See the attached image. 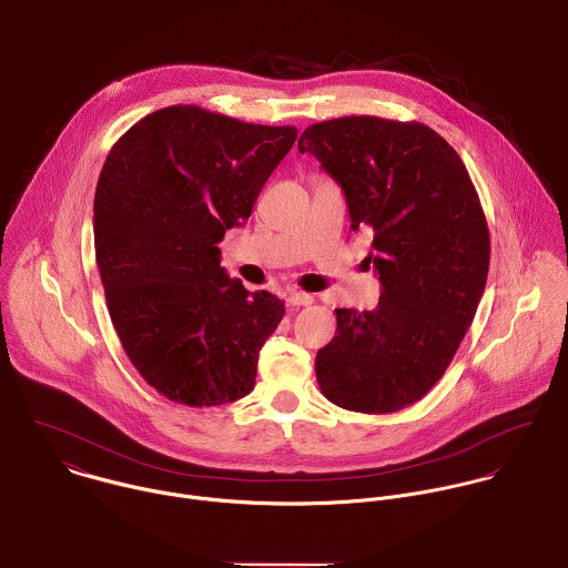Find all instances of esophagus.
Masks as SVG:
<instances>
[{
    "instance_id": "obj_1",
    "label": "esophagus",
    "mask_w": 568,
    "mask_h": 568,
    "mask_svg": "<svg viewBox=\"0 0 568 568\" xmlns=\"http://www.w3.org/2000/svg\"><path fill=\"white\" fill-rule=\"evenodd\" d=\"M288 304L291 306H311L313 304V297L308 293H302V291H288Z\"/></svg>"
}]
</instances>
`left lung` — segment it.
I'll use <instances>...</instances> for the list:
<instances>
[{"label": "left lung", "mask_w": 568, "mask_h": 568, "mask_svg": "<svg viewBox=\"0 0 568 568\" xmlns=\"http://www.w3.org/2000/svg\"><path fill=\"white\" fill-rule=\"evenodd\" d=\"M297 148L342 185L353 229L373 235L383 286L375 311H335L320 389L351 412H398L445 375L483 297L491 246L478 191L456 150L416 121L331 119Z\"/></svg>", "instance_id": "1"}]
</instances>
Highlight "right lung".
Instances as JSON below:
<instances>
[{
	"label": "right lung",
	"instance_id": "1",
	"mask_svg": "<svg viewBox=\"0 0 568 568\" xmlns=\"http://www.w3.org/2000/svg\"><path fill=\"white\" fill-rule=\"evenodd\" d=\"M297 139L197 105L134 123L110 150L94 195V253L108 311L132 366L190 407L246 396L264 342L284 317L220 266L226 229L244 222Z\"/></svg>",
	"mask_w": 568,
	"mask_h": 568
}]
</instances>
